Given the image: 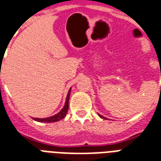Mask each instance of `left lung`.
Returning <instances> with one entry per match:
<instances>
[{
	"mask_svg": "<svg viewBox=\"0 0 161 161\" xmlns=\"http://www.w3.org/2000/svg\"><path fill=\"white\" fill-rule=\"evenodd\" d=\"M99 116H100V117H101V118H103V119H106V118H105V117H104V116H101V115H99Z\"/></svg>",
	"mask_w": 161,
	"mask_h": 161,
	"instance_id": "8db88e82",
	"label": "left lung"
}]
</instances>
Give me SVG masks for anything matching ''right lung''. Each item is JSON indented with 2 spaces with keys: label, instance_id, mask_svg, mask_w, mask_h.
Here are the masks:
<instances>
[{
  "label": "right lung",
  "instance_id": "obj_1",
  "mask_svg": "<svg viewBox=\"0 0 161 161\" xmlns=\"http://www.w3.org/2000/svg\"><path fill=\"white\" fill-rule=\"evenodd\" d=\"M70 92H71V89L68 91L67 94V100H66V103H65L64 107L62 108V110L59 112L58 114H56L55 116H51V117H47V118H34V121H40V122H46V123H51V122H56L58 121L61 119H63L66 116L67 113V110H68V101H69V96H70Z\"/></svg>",
  "mask_w": 161,
  "mask_h": 161
}]
</instances>
